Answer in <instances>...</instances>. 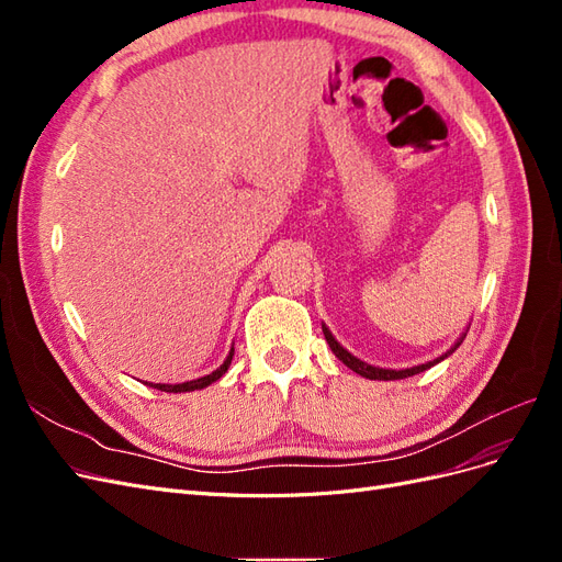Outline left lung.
<instances>
[{
  "label": "left lung",
  "mask_w": 562,
  "mask_h": 562,
  "mask_svg": "<svg viewBox=\"0 0 562 562\" xmlns=\"http://www.w3.org/2000/svg\"><path fill=\"white\" fill-rule=\"evenodd\" d=\"M323 328V335H326V342L330 345V349H333V353L337 356L339 361H342L347 368H351L353 372H359L361 378H368V380H403V378H413V375H417V372H424V370H429L431 366H436V363H440L443 359H448V356L462 345V339L467 337V333L457 339L454 342V347L450 349V351H446L443 356H440V359H434V361H427V363H422V366H415V368H405V370H386V368H375V366H370V363H363L361 359H356V356H351L342 345L337 342V339L333 337V333L326 328V326H321Z\"/></svg>",
  "instance_id": "left-lung-1"
}]
</instances>
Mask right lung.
I'll return each instance as SVG.
<instances>
[{
    "label": "right lung",
    "instance_id": "right-lung-1",
    "mask_svg": "<svg viewBox=\"0 0 562 562\" xmlns=\"http://www.w3.org/2000/svg\"><path fill=\"white\" fill-rule=\"evenodd\" d=\"M232 356H234V347L229 349V356L225 359V363L220 366L217 370H213L211 375H206V378L190 380V382H182V384H149V386H155V389H159V391H168V394H178V391H194V389H203V386H209V384L217 382L220 378L225 375L227 368H229V363H232ZM145 384H147V382H145Z\"/></svg>",
    "mask_w": 562,
    "mask_h": 562
}]
</instances>
